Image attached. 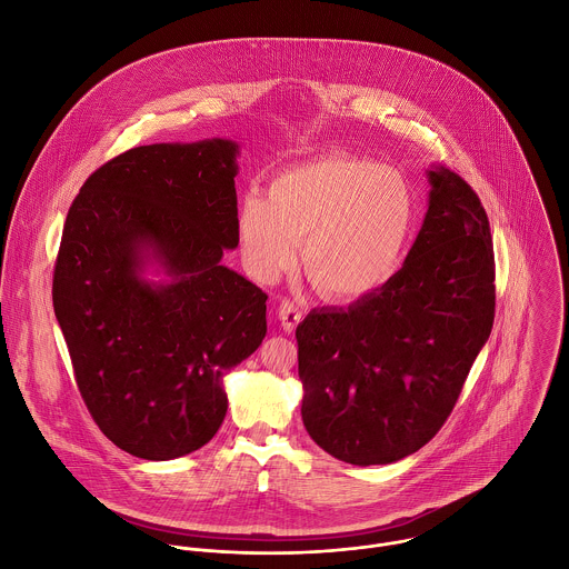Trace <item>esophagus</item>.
Returning a JSON list of instances; mask_svg holds the SVG:
<instances>
[{
  "label": "esophagus",
  "instance_id": "esophagus-1",
  "mask_svg": "<svg viewBox=\"0 0 569 569\" xmlns=\"http://www.w3.org/2000/svg\"><path fill=\"white\" fill-rule=\"evenodd\" d=\"M278 318H280V322H282V329H284L287 333H291V331L298 327V322L302 320V309H300V305L293 302V300H282L280 307H278Z\"/></svg>",
  "mask_w": 569,
  "mask_h": 569
}]
</instances>
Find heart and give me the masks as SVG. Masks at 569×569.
<instances>
[{
    "label": "heart",
    "mask_w": 569,
    "mask_h": 569,
    "mask_svg": "<svg viewBox=\"0 0 569 569\" xmlns=\"http://www.w3.org/2000/svg\"><path fill=\"white\" fill-rule=\"evenodd\" d=\"M415 229L408 183L369 159L327 157L278 174L269 200L244 196L238 236L260 280L284 271L305 240V271L331 298L379 289L399 269Z\"/></svg>",
    "instance_id": "b5f03b06"
}]
</instances>
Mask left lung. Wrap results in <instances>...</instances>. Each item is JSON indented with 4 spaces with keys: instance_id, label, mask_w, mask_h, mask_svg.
Listing matches in <instances>:
<instances>
[{
    "instance_id": "obj_1",
    "label": "left lung",
    "mask_w": 569,
    "mask_h": 569,
    "mask_svg": "<svg viewBox=\"0 0 569 569\" xmlns=\"http://www.w3.org/2000/svg\"><path fill=\"white\" fill-rule=\"evenodd\" d=\"M428 181V211L401 269L347 309H313L296 329L305 428L353 466L392 463L426 446L492 331L486 209L446 168Z\"/></svg>"
}]
</instances>
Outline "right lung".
I'll return each instance as SVG.
<instances>
[{
	"instance_id": "right-lung-1",
	"label": "right lung",
	"mask_w": 569,
	"mask_h": 569,
	"mask_svg": "<svg viewBox=\"0 0 569 569\" xmlns=\"http://www.w3.org/2000/svg\"><path fill=\"white\" fill-rule=\"evenodd\" d=\"M236 154L227 139L128 150L66 216L54 316L92 419L141 459L204 446L227 412L224 373L267 333V293L220 264L238 247ZM150 259L168 283L142 278Z\"/></svg>"
}]
</instances>
